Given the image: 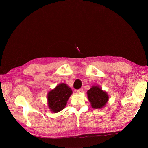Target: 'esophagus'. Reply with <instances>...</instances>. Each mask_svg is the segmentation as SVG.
Returning <instances> with one entry per match:
<instances>
[{
    "instance_id": "obj_1",
    "label": "esophagus",
    "mask_w": 148,
    "mask_h": 148,
    "mask_svg": "<svg viewBox=\"0 0 148 148\" xmlns=\"http://www.w3.org/2000/svg\"><path fill=\"white\" fill-rule=\"evenodd\" d=\"M76 91H77V92H79V93H81V92H82L84 91V90H83V89H77Z\"/></svg>"
}]
</instances>
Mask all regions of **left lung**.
I'll use <instances>...</instances> for the list:
<instances>
[{"mask_svg":"<svg viewBox=\"0 0 148 148\" xmlns=\"http://www.w3.org/2000/svg\"><path fill=\"white\" fill-rule=\"evenodd\" d=\"M87 97L92 107L99 109L103 107L108 101V95L97 86L92 87L87 91Z\"/></svg>","mask_w":148,"mask_h":148,"instance_id":"left-lung-1","label":"left lung"}]
</instances>
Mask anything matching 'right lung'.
Returning a JSON list of instances; mask_svg holds the SVG:
<instances>
[{"label": "right lung", "instance_id": "right-lung-1", "mask_svg": "<svg viewBox=\"0 0 148 148\" xmlns=\"http://www.w3.org/2000/svg\"><path fill=\"white\" fill-rule=\"evenodd\" d=\"M72 93L71 89L65 84H59L49 91L47 95V101L51 111L57 113L63 109Z\"/></svg>", "mask_w": 148, "mask_h": 148}]
</instances>
